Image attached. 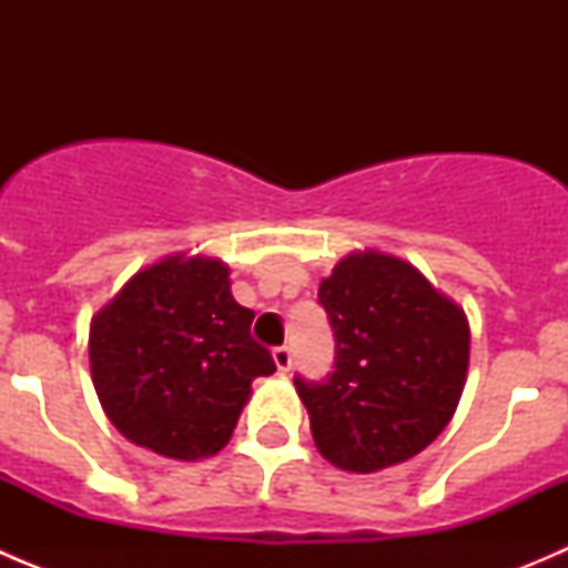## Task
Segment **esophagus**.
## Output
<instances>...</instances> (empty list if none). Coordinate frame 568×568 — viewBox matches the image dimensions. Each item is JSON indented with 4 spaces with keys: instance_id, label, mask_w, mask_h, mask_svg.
<instances>
[{
    "instance_id": "34e87169",
    "label": "esophagus",
    "mask_w": 568,
    "mask_h": 568,
    "mask_svg": "<svg viewBox=\"0 0 568 568\" xmlns=\"http://www.w3.org/2000/svg\"><path fill=\"white\" fill-rule=\"evenodd\" d=\"M274 357V365H277V371H291V365H294V352H291V346H277L272 352Z\"/></svg>"
}]
</instances>
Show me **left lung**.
Instances as JSON below:
<instances>
[{
	"label": "left lung",
	"instance_id": "left-lung-1",
	"mask_svg": "<svg viewBox=\"0 0 568 568\" xmlns=\"http://www.w3.org/2000/svg\"><path fill=\"white\" fill-rule=\"evenodd\" d=\"M318 305L335 335L321 382L296 374L316 448L352 473L412 459L459 404L469 363L467 318L415 266L354 252L321 280Z\"/></svg>",
	"mask_w": 568,
	"mask_h": 568
}]
</instances>
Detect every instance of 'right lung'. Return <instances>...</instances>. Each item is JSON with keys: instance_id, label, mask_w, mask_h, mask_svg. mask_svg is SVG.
Segmentation results:
<instances>
[{"instance_id": "right-lung-1", "label": "right lung", "mask_w": 568, "mask_h": 568, "mask_svg": "<svg viewBox=\"0 0 568 568\" xmlns=\"http://www.w3.org/2000/svg\"><path fill=\"white\" fill-rule=\"evenodd\" d=\"M227 274L211 257H164L134 274L90 326V371L106 417L168 459L225 448L252 379L277 368L252 337L255 313L233 300Z\"/></svg>"}]
</instances>
